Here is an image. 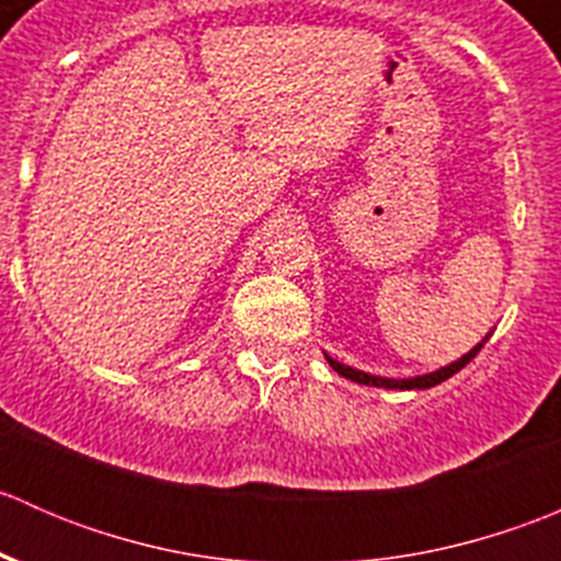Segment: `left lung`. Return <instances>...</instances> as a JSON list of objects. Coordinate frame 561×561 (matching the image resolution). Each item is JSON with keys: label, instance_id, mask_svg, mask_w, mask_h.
Listing matches in <instances>:
<instances>
[{"label": "left lung", "instance_id": "1", "mask_svg": "<svg viewBox=\"0 0 561 561\" xmlns=\"http://www.w3.org/2000/svg\"><path fill=\"white\" fill-rule=\"evenodd\" d=\"M491 333H485V339H480L478 344H474L472 350H469L467 355H461V358L454 360V364L443 366V369L437 371H428V375H417V377H404V380H393V377H380V375H369V371H360V369H353V366L347 364H339L336 358H331V355L325 353V360L331 364L333 371H339L342 377H347V380L353 382H360V386H375V388H390V390H426V388H434L439 386V382H445L448 377H454L456 371H461L463 366L469 364V360L474 358V355L480 353V347H483L485 342H489Z\"/></svg>", "mask_w": 561, "mask_h": 561}]
</instances>
